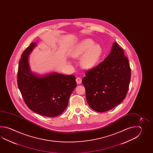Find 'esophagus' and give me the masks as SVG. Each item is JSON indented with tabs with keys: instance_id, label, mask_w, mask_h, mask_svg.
Masks as SVG:
<instances>
[{
	"instance_id": "1",
	"label": "esophagus",
	"mask_w": 153,
	"mask_h": 153,
	"mask_svg": "<svg viewBox=\"0 0 153 153\" xmlns=\"http://www.w3.org/2000/svg\"><path fill=\"white\" fill-rule=\"evenodd\" d=\"M76 83L78 84H80L81 82H82V80H81V78H79V77H77L76 79Z\"/></svg>"
}]
</instances>
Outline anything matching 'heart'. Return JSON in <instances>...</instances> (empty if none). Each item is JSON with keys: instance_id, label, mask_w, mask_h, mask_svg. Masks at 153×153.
Returning <instances> with one entry per match:
<instances>
[{"instance_id": "1", "label": "heart", "mask_w": 153, "mask_h": 153, "mask_svg": "<svg viewBox=\"0 0 153 153\" xmlns=\"http://www.w3.org/2000/svg\"><path fill=\"white\" fill-rule=\"evenodd\" d=\"M101 46L94 44L90 39H85L80 42L72 51L71 55L80 59V65L86 69L92 68L97 65L102 55Z\"/></svg>"}]
</instances>
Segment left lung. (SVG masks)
I'll use <instances>...</instances> for the list:
<instances>
[{
	"instance_id": "8db88e82",
	"label": "left lung",
	"mask_w": 153,
	"mask_h": 153,
	"mask_svg": "<svg viewBox=\"0 0 153 153\" xmlns=\"http://www.w3.org/2000/svg\"><path fill=\"white\" fill-rule=\"evenodd\" d=\"M82 80L89 106L98 112L109 111L126 97L131 79V68L124 51L113 43L103 62L85 73Z\"/></svg>"
}]
</instances>
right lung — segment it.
<instances>
[{"mask_svg": "<svg viewBox=\"0 0 153 153\" xmlns=\"http://www.w3.org/2000/svg\"><path fill=\"white\" fill-rule=\"evenodd\" d=\"M36 45L32 42L21 55L17 72V85L27 107L37 114L54 117L62 114L76 86L75 77L52 73L38 76L30 71L28 56Z\"/></svg>", "mask_w": 153, "mask_h": 153, "instance_id": "right-lung-1", "label": "right lung"}]
</instances>
